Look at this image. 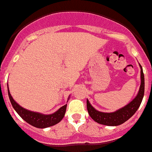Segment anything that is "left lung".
<instances>
[{
	"mask_svg": "<svg viewBox=\"0 0 152 152\" xmlns=\"http://www.w3.org/2000/svg\"><path fill=\"white\" fill-rule=\"evenodd\" d=\"M140 86L137 96L129 102V104L123 108L113 112H103L97 111L91 105L88 100L87 99V108L90 116L97 122V123L102 125L115 126L123 124L131 118L140 107L144 94V76L143 69L140 65Z\"/></svg>",
	"mask_w": 152,
	"mask_h": 152,
	"instance_id": "left-lung-1",
	"label": "left lung"
}]
</instances>
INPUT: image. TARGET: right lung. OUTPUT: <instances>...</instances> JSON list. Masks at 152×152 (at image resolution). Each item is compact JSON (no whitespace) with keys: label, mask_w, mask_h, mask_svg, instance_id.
Instances as JSON below:
<instances>
[{"label":"right lung","mask_w":152,"mask_h":152,"mask_svg":"<svg viewBox=\"0 0 152 152\" xmlns=\"http://www.w3.org/2000/svg\"><path fill=\"white\" fill-rule=\"evenodd\" d=\"M8 97H9L10 102L12 103V107L14 108L15 112L19 115V116L23 119H24L26 123L30 124L34 127L40 128V129H44V128L50 127L58 123L61 119H63L64 115L65 114L66 111V107L67 104L63 105L62 107L59 108L58 110L52 113V114H42L40 112H33L29 111L28 109H26L23 107L20 106L17 102L13 99L11 94H10L9 88H8ZM70 95L68 97V100L69 99Z\"/></svg>","instance_id":"obj_1"}]
</instances>
